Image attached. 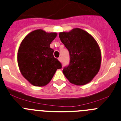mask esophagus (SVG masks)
I'll return each instance as SVG.
<instances>
[{
  "label": "esophagus",
  "instance_id": "1",
  "mask_svg": "<svg viewBox=\"0 0 121 121\" xmlns=\"http://www.w3.org/2000/svg\"><path fill=\"white\" fill-rule=\"evenodd\" d=\"M58 60H59V62H62V58L60 57H59L58 58Z\"/></svg>",
  "mask_w": 121,
  "mask_h": 121
}]
</instances>
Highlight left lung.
Returning <instances> with one entry per match:
<instances>
[{"instance_id":"1","label":"left lung","mask_w":121,"mask_h":121,"mask_svg":"<svg viewBox=\"0 0 121 121\" xmlns=\"http://www.w3.org/2000/svg\"><path fill=\"white\" fill-rule=\"evenodd\" d=\"M59 36L70 57L69 66L62 71L65 76L77 86L90 82L99 72L102 61L97 41L90 34L79 28L62 32Z\"/></svg>"}]
</instances>
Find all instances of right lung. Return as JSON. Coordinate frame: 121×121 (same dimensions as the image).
<instances>
[{"mask_svg": "<svg viewBox=\"0 0 121 121\" xmlns=\"http://www.w3.org/2000/svg\"><path fill=\"white\" fill-rule=\"evenodd\" d=\"M57 37L56 32L37 29L22 40L17 51V64L22 76L35 86L48 84L62 65L54 57L50 44Z\"/></svg>", "mask_w": 121, "mask_h": 121, "instance_id": "obj_1", "label": "right lung"}]
</instances>
